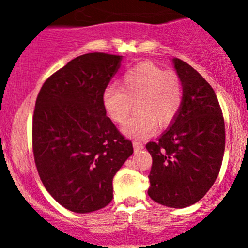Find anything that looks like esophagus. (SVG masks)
<instances>
[{
	"instance_id": "34e87169",
	"label": "esophagus",
	"mask_w": 248,
	"mask_h": 248,
	"mask_svg": "<svg viewBox=\"0 0 248 248\" xmlns=\"http://www.w3.org/2000/svg\"><path fill=\"white\" fill-rule=\"evenodd\" d=\"M133 150H135V151H140V150H143L144 149V145L141 143H139V141H137V140H135L133 141Z\"/></svg>"
}]
</instances>
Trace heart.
Instances as JSON below:
<instances>
[{
    "label": "heart",
    "instance_id": "b5f03b06",
    "mask_svg": "<svg viewBox=\"0 0 248 248\" xmlns=\"http://www.w3.org/2000/svg\"><path fill=\"white\" fill-rule=\"evenodd\" d=\"M183 104V84L173 71H165L151 62L140 63L122 77V88L109 85L103 93V105L113 122L122 124L135 105L137 112L123 131L135 138L152 135L155 127H168Z\"/></svg>",
    "mask_w": 248,
    "mask_h": 248
}]
</instances>
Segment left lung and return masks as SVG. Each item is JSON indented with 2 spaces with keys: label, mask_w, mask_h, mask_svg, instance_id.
<instances>
[{
  "label": "left lung",
  "mask_w": 248,
  "mask_h": 248,
  "mask_svg": "<svg viewBox=\"0 0 248 248\" xmlns=\"http://www.w3.org/2000/svg\"><path fill=\"white\" fill-rule=\"evenodd\" d=\"M183 84V104L169 129L146 144L152 155L150 198L184 208L196 204L212 187L225 151V123L216 93L204 77L173 58Z\"/></svg>",
  "instance_id": "obj_1"
}]
</instances>
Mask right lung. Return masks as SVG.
I'll return each instance as SVG.
<instances>
[{
    "instance_id": "1",
    "label": "right lung",
    "mask_w": 248,
    "mask_h": 248,
    "mask_svg": "<svg viewBox=\"0 0 248 248\" xmlns=\"http://www.w3.org/2000/svg\"><path fill=\"white\" fill-rule=\"evenodd\" d=\"M122 56L90 52L74 58L42 85L32 117V151L44 187L76 213L105 207L112 179L132 155L131 140L107 116L103 93Z\"/></svg>"
}]
</instances>
